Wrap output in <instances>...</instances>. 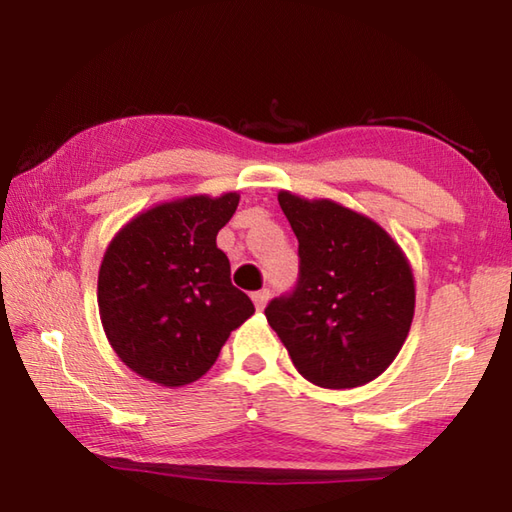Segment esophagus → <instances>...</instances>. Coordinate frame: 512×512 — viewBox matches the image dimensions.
I'll list each match as a JSON object with an SVG mask.
<instances>
[{"mask_svg":"<svg viewBox=\"0 0 512 512\" xmlns=\"http://www.w3.org/2000/svg\"><path fill=\"white\" fill-rule=\"evenodd\" d=\"M250 297H253V304H255V308H257V310H264V308H266V304H268V297H270V293H268V290L264 288V290H257V293H253Z\"/></svg>","mask_w":512,"mask_h":512,"instance_id":"obj_1","label":"esophagus"}]
</instances>
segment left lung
Returning <instances> with one entry per match:
<instances>
[{"label":"left lung","mask_w":512,"mask_h":512,"mask_svg":"<svg viewBox=\"0 0 512 512\" xmlns=\"http://www.w3.org/2000/svg\"><path fill=\"white\" fill-rule=\"evenodd\" d=\"M299 242V279L266 306L299 375L322 388L373 382L402 350L415 315V277L373 219L333 199L279 190Z\"/></svg>","instance_id":"obj_1"}]
</instances>
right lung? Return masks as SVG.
Masks as SVG:
<instances>
[{
  "instance_id": "add662e5",
  "label": "right lung",
  "mask_w": 512,
  "mask_h": 512,
  "mask_svg": "<svg viewBox=\"0 0 512 512\" xmlns=\"http://www.w3.org/2000/svg\"><path fill=\"white\" fill-rule=\"evenodd\" d=\"M237 204V193L179 197L135 215L110 239L97 279L99 317L117 357L148 382H197L255 313L217 248Z\"/></svg>"
}]
</instances>
